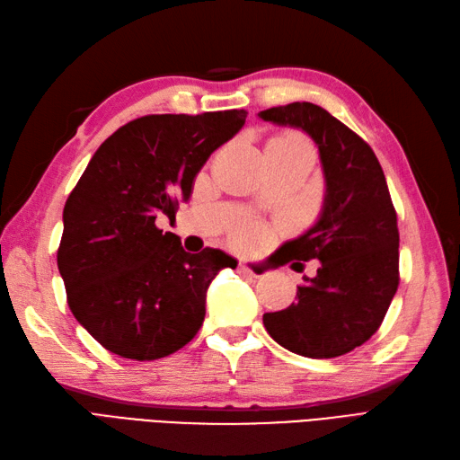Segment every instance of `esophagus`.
<instances>
[{
  "label": "esophagus",
  "mask_w": 460,
  "mask_h": 460,
  "mask_svg": "<svg viewBox=\"0 0 460 460\" xmlns=\"http://www.w3.org/2000/svg\"><path fill=\"white\" fill-rule=\"evenodd\" d=\"M239 272L243 274V276H251V278H258V276H262V272L264 270L262 268H256V266H246V264H243L241 268H239Z\"/></svg>",
  "instance_id": "1"
}]
</instances>
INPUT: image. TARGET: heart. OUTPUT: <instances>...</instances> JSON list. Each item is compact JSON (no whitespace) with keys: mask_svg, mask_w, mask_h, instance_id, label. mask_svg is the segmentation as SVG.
<instances>
[{"mask_svg":"<svg viewBox=\"0 0 460 460\" xmlns=\"http://www.w3.org/2000/svg\"><path fill=\"white\" fill-rule=\"evenodd\" d=\"M268 146H278V147H284V149H311L307 137L299 132H284L276 136L272 141H270ZM266 237V229L261 226H243L234 233V239H237L239 244H254L258 241H262Z\"/></svg>","mask_w":460,"mask_h":460,"instance_id":"obj_1","label":"heart"}]
</instances>
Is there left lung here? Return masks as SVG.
Instances as JSON below:
<instances>
[{"mask_svg": "<svg viewBox=\"0 0 460 460\" xmlns=\"http://www.w3.org/2000/svg\"><path fill=\"white\" fill-rule=\"evenodd\" d=\"M258 116L305 129L319 146L326 179L321 219L276 252L278 264L316 258L321 268L297 288V303L264 314V326L297 356H344L379 331L400 284L396 209L385 172L367 141L319 104L289 102Z\"/></svg>", "mask_w": 460, "mask_h": 460, "instance_id": "8db88e82", "label": "left lung"}]
</instances>
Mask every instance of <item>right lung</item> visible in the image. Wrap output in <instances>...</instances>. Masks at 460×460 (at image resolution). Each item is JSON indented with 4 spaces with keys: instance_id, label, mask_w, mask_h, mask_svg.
Wrapping results in <instances>:
<instances>
[{
    "instance_id": "1",
    "label": "right lung",
    "mask_w": 460,
    "mask_h": 460,
    "mask_svg": "<svg viewBox=\"0 0 460 460\" xmlns=\"http://www.w3.org/2000/svg\"><path fill=\"white\" fill-rule=\"evenodd\" d=\"M246 111L147 114L104 139L64 208L58 268L79 324L116 356L151 361L198 334L206 291L237 261L190 254L157 219L174 221L198 171L239 132Z\"/></svg>"
}]
</instances>
